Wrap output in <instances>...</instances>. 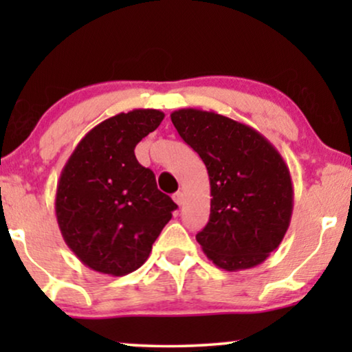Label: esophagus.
I'll list each match as a JSON object with an SVG mask.
<instances>
[{
	"instance_id": "obj_1",
	"label": "esophagus",
	"mask_w": 352,
	"mask_h": 352,
	"mask_svg": "<svg viewBox=\"0 0 352 352\" xmlns=\"http://www.w3.org/2000/svg\"><path fill=\"white\" fill-rule=\"evenodd\" d=\"M172 198H173V201H175V203H177V204H179V206H182V204H184V201H185V195H184V193H182V191H177V193H175V195H173V196H172Z\"/></svg>"
}]
</instances>
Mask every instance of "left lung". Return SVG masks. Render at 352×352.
Here are the masks:
<instances>
[{
    "instance_id": "obj_1",
    "label": "left lung",
    "mask_w": 352,
    "mask_h": 352,
    "mask_svg": "<svg viewBox=\"0 0 352 352\" xmlns=\"http://www.w3.org/2000/svg\"><path fill=\"white\" fill-rule=\"evenodd\" d=\"M170 119L208 168L210 215L196 235L204 254L228 272L262 264L282 243L293 214L282 154L257 130L217 112L188 107Z\"/></svg>"
}]
</instances>
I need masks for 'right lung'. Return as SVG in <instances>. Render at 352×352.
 <instances>
[{"label": "right lung", "instance_id": "right-lung-1", "mask_svg": "<svg viewBox=\"0 0 352 352\" xmlns=\"http://www.w3.org/2000/svg\"><path fill=\"white\" fill-rule=\"evenodd\" d=\"M164 119L133 109L102 120L80 140L60 172L56 219L82 264L122 277L142 267L177 204L157 190L135 146Z\"/></svg>", "mask_w": 352, "mask_h": 352}]
</instances>
